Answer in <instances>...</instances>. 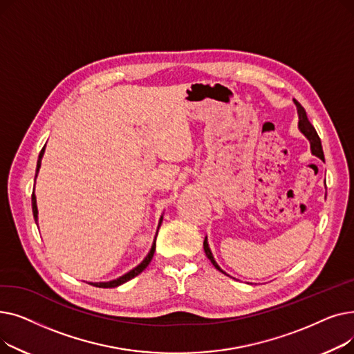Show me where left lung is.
<instances>
[{"instance_id": "8db88e82", "label": "left lung", "mask_w": 354, "mask_h": 354, "mask_svg": "<svg viewBox=\"0 0 354 354\" xmlns=\"http://www.w3.org/2000/svg\"><path fill=\"white\" fill-rule=\"evenodd\" d=\"M295 102V106H297V110H299V127H300V130L301 132L308 138V140H310V143H311V152L315 155V156H319L320 159H323L324 160V153H323V147H322V140H320V138H319V135H317V132H315V129H314V126L311 124V122L308 120V118H307V113H306V109L297 102V100H294ZM203 250H205V254H207V257L209 258V261L214 264V267L218 270V271H221V272H224L222 271L221 268H219V266L215 263V259H214V257H212V252H211V250H209V247H208V243H207V238H205V241H203Z\"/></svg>"}]
</instances>
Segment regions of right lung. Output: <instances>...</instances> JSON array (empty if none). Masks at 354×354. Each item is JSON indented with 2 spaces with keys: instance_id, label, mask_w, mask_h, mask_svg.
Returning <instances> with one entry per match:
<instances>
[{
  "instance_id": "right-lung-1",
  "label": "right lung",
  "mask_w": 354,
  "mask_h": 354,
  "mask_svg": "<svg viewBox=\"0 0 354 354\" xmlns=\"http://www.w3.org/2000/svg\"><path fill=\"white\" fill-rule=\"evenodd\" d=\"M43 153H44V147L41 149V152H40V155H39V160H37V172H39V169H40ZM35 176H37V174H35ZM31 205H32V215H34V219L37 221V203H35V195H34V194L31 195ZM160 224H162V218H160V221H159V227H160ZM156 236H158V232H156ZM155 248H156V238H155V241H153V245H152V248H151V252H149V254L146 255V258L143 259V261H142L136 268H133L132 271H129L127 274L122 275L120 278H118V280L109 281V283H95L93 286L99 287V288H115V287H118V286H120V284H123V283H126V281H129V280H132V278H135L136 275H139V274L149 266V263L152 261L153 254H155Z\"/></svg>"
}]
</instances>
